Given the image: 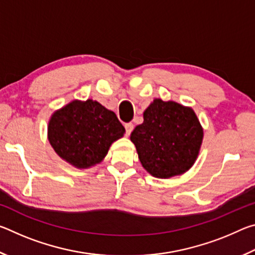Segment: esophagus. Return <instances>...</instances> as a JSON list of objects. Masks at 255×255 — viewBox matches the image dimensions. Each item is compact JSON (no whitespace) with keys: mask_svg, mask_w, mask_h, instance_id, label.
Masks as SVG:
<instances>
[{"mask_svg":"<svg viewBox=\"0 0 255 255\" xmlns=\"http://www.w3.org/2000/svg\"><path fill=\"white\" fill-rule=\"evenodd\" d=\"M125 129H126V135L129 136L132 131L133 129V125L131 123H128V124H125Z\"/></svg>","mask_w":255,"mask_h":255,"instance_id":"esophagus-1","label":"esophagus"}]
</instances>
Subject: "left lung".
Here are the masks:
<instances>
[{
	"mask_svg": "<svg viewBox=\"0 0 255 255\" xmlns=\"http://www.w3.org/2000/svg\"><path fill=\"white\" fill-rule=\"evenodd\" d=\"M204 131L191 108L155 99L144 112V123L133 129L144 169L156 178L167 179L188 171L199 153Z\"/></svg>",
	"mask_w": 255,
	"mask_h": 255,
	"instance_id": "1",
	"label": "left lung"
}]
</instances>
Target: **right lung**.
<instances>
[{
  "instance_id": "right-lung-1",
  "label": "right lung",
  "mask_w": 255,
  "mask_h": 255,
  "mask_svg": "<svg viewBox=\"0 0 255 255\" xmlns=\"http://www.w3.org/2000/svg\"><path fill=\"white\" fill-rule=\"evenodd\" d=\"M115 112L92 100L73 101L51 116L48 139L60 157L80 169L100 163L124 136Z\"/></svg>"
}]
</instances>
